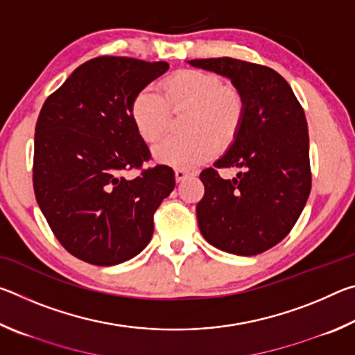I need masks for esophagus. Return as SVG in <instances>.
I'll use <instances>...</instances> for the list:
<instances>
[{"instance_id": "34e87169", "label": "esophagus", "mask_w": 355, "mask_h": 355, "mask_svg": "<svg viewBox=\"0 0 355 355\" xmlns=\"http://www.w3.org/2000/svg\"><path fill=\"white\" fill-rule=\"evenodd\" d=\"M188 175H191V173L188 172V171H183V169H175V180L177 182L180 183V182H183V180L188 177Z\"/></svg>"}]
</instances>
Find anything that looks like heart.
Listing matches in <instances>:
<instances>
[{"mask_svg":"<svg viewBox=\"0 0 355 355\" xmlns=\"http://www.w3.org/2000/svg\"><path fill=\"white\" fill-rule=\"evenodd\" d=\"M163 97L152 89L137 92L130 105L136 133L147 144L158 142L171 123V111H184L183 135L167 137L155 148L159 163L191 169L236 141L245 119L241 92L227 87L218 75L180 70L161 83Z\"/></svg>","mask_w":355,"mask_h":355,"instance_id":"b5f03b06","label":"heart"}]
</instances>
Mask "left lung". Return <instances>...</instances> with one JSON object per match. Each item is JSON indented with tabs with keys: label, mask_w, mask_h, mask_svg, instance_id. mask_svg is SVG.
Segmentation results:
<instances>
[{
	"label": "left lung",
	"mask_w": 355,
	"mask_h": 355,
	"mask_svg": "<svg viewBox=\"0 0 355 355\" xmlns=\"http://www.w3.org/2000/svg\"><path fill=\"white\" fill-rule=\"evenodd\" d=\"M189 65L222 75L241 92L245 119L236 141L214 167L243 172L224 180L202 171L205 194L197 203L203 238L233 255H258L296 224L311 189L309 128L302 106L284 78L266 65L233 58L192 59Z\"/></svg>",
	"instance_id": "1"
}]
</instances>
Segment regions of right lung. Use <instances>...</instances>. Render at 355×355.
Here are the masks:
<instances>
[{"label":"right lung","mask_w":355,"mask_h":355,"mask_svg":"<svg viewBox=\"0 0 355 355\" xmlns=\"http://www.w3.org/2000/svg\"><path fill=\"white\" fill-rule=\"evenodd\" d=\"M164 61L100 56L80 65L42 106L34 136V194L64 249L114 266L146 249L153 214L175 188L169 166L141 169L150 150L130 117L135 95Z\"/></svg>","instance_id":"add662e5"}]
</instances>
